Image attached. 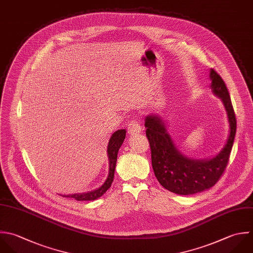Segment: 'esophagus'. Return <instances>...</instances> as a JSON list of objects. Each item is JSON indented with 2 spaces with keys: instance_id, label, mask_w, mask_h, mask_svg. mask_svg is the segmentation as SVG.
I'll return each mask as SVG.
<instances>
[{
  "instance_id": "34e87169",
  "label": "esophagus",
  "mask_w": 253,
  "mask_h": 253,
  "mask_svg": "<svg viewBox=\"0 0 253 253\" xmlns=\"http://www.w3.org/2000/svg\"><path fill=\"white\" fill-rule=\"evenodd\" d=\"M127 131L130 135H136L141 133L142 131V126L138 120H132L127 128Z\"/></svg>"
}]
</instances>
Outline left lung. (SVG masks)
I'll use <instances>...</instances> for the list:
<instances>
[{"label": "left lung", "instance_id": "8db88e82", "mask_svg": "<svg viewBox=\"0 0 253 253\" xmlns=\"http://www.w3.org/2000/svg\"><path fill=\"white\" fill-rule=\"evenodd\" d=\"M211 87L226 107L230 135L222 152L209 161H193L182 156L174 147L163 121L158 116H148L145 126L150 143L152 166L162 186L179 195H190L214 186L222 177L228 166L237 132V118L231 96L222 77L212 69Z\"/></svg>", "mask_w": 253, "mask_h": 253}]
</instances>
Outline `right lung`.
I'll return each mask as SVG.
<instances>
[{
  "mask_svg": "<svg viewBox=\"0 0 253 253\" xmlns=\"http://www.w3.org/2000/svg\"><path fill=\"white\" fill-rule=\"evenodd\" d=\"M125 136H126V131L124 129H122V130L116 131L111 136V138L109 140L108 148H107L108 158H109V174H108V177H107L106 181L104 182V184L101 187H99L98 189L88 192V193L65 195L64 197L74 198L78 201H91V200H95V199L99 198L100 196H102L112 184V181L114 178V170H115V167H116V161H117V154H118L119 148L121 147V145L125 139Z\"/></svg>",
  "mask_w": 253,
  "mask_h": 253,
  "instance_id": "1",
  "label": "right lung"
}]
</instances>
